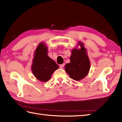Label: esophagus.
Returning <instances> with one entry per match:
<instances>
[{"instance_id": "34e87169", "label": "esophagus", "mask_w": 122, "mask_h": 122, "mask_svg": "<svg viewBox=\"0 0 122 122\" xmlns=\"http://www.w3.org/2000/svg\"><path fill=\"white\" fill-rule=\"evenodd\" d=\"M64 66V64H60L59 65V67L60 68H63Z\"/></svg>"}]
</instances>
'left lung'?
<instances>
[{
    "mask_svg": "<svg viewBox=\"0 0 122 122\" xmlns=\"http://www.w3.org/2000/svg\"><path fill=\"white\" fill-rule=\"evenodd\" d=\"M81 48L73 49L71 51L70 62L64 66L65 71L72 79L79 81L82 79L89 73L90 63L87 54V50L82 42H78Z\"/></svg>",
    "mask_w": 122,
    "mask_h": 122,
    "instance_id": "left-lung-1",
    "label": "left lung"
}]
</instances>
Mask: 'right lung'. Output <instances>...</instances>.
<instances>
[{
  "instance_id": "1",
  "label": "right lung",
  "mask_w": 122,
  "mask_h": 122,
  "mask_svg": "<svg viewBox=\"0 0 122 122\" xmlns=\"http://www.w3.org/2000/svg\"><path fill=\"white\" fill-rule=\"evenodd\" d=\"M47 47L40 43L35 50L31 69L35 78L42 82H47L59 68L56 62L47 56Z\"/></svg>"
}]
</instances>
